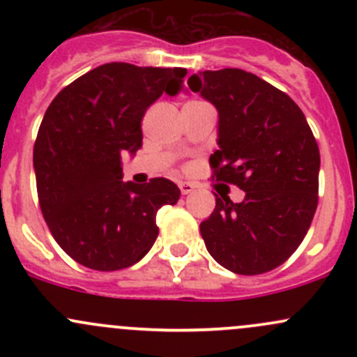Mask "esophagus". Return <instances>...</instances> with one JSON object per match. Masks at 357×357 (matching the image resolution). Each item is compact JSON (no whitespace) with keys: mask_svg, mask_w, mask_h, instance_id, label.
<instances>
[{"mask_svg":"<svg viewBox=\"0 0 357 357\" xmlns=\"http://www.w3.org/2000/svg\"><path fill=\"white\" fill-rule=\"evenodd\" d=\"M179 188H181L183 195H188V193H192L193 190H195V185H193V183H188V181H183V183H179Z\"/></svg>","mask_w":357,"mask_h":357,"instance_id":"34e87169","label":"esophagus"}]
</instances>
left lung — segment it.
I'll return each instance as SVG.
<instances>
[{
  "mask_svg": "<svg viewBox=\"0 0 357 357\" xmlns=\"http://www.w3.org/2000/svg\"><path fill=\"white\" fill-rule=\"evenodd\" d=\"M192 91L219 112L212 179L245 192L240 204L218 199L200 233L208 254L236 275H262L304 240L319 188V149L297 103L242 68L204 70Z\"/></svg>",
  "mask_w": 357,
  "mask_h": 357,
  "instance_id": "1",
  "label": "left lung"
}]
</instances>
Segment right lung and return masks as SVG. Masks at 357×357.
Wrapping results in <instances>:
<instances>
[{"instance_id":"add662e5","label":"right lung","mask_w":357,"mask_h":357,"mask_svg":"<svg viewBox=\"0 0 357 357\" xmlns=\"http://www.w3.org/2000/svg\"><path fill=\"white\" fill-rule=\"evenodd\" d=\"M186 68L100 66L55 96L34 143L38 199L53 238L96 271L136 264L155 243L157 211L179 200L165 178L122 181L121 158L142 149V119L162 93L176 95Z\"/></svg>"}]
</instances>
